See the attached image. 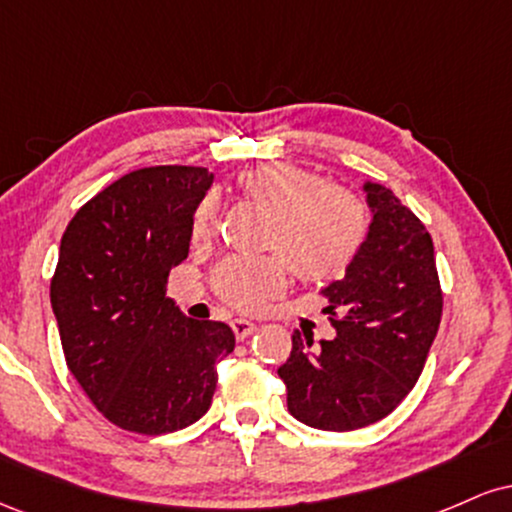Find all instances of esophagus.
<instances>
[{
	"instance_id": "34e87169",
	"label": "esophagus",
	"mask_w": 512,
	"mask_h": 512,
	"mask_svg": "<svg viewBox=\"0 0 512 512\" xmlns=\"http://www.w3.org/2000/svg\"><path fill=\"white\" fill-rule=\"evenodd\" d=\"M231 327H233V334H236V339H240V342H243V339H248L252 332H257L255 322L243 320V317H238V320H233Z\"/></svg>"
}]
</instances>
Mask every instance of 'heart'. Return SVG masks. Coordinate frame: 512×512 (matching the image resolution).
Returning <instances> with one entry per match:
<instances>
[{"label":"heart","mask_w":512,"mask_h":512,"mask_svg":"<svg viewBox=\"0 0 512 512\" xmlns=\"http://www.w3.org/2000/svg\"><path fill=\"white\" fill-rule=\"evenodd\" d=\"M238 187L250 202L269 211L264 248L280 255L231 257L216 269L214 286L228 305L257 310L289 284L293 274L305 284H332L354 267L370 233V211L349 187L325 182L315 170L291 161L245 168ZM219 204L204 197L192 214V240L214 236Z\"/></svg>","instance_id":"obj_1"}]
</instances>
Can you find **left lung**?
Wrapping results in <instances>:
<instances>
[{"label": "left lung", "instance_id": "obj_1", "mask_svg": "<svg viewBox=\"0 0 512 512\" xmlns=\"http://www.w3.org/2000/svg\"><path fill=\"white\" fill-rule=\"evenodd\" d=\"M370 233L354 267L322 296L337 337L293 332L279 368L291 416L320 431H356L399 407L436 339L440 291L433 240L395 192L366 182Z\"/></svg>", "mask_w": 512, "mask_h": 512}]
</instances>
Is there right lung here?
Listing matches in <instances>:
<instances>
[{
    "label": "right lung",
    "mask_w": 512,
    "mask_h": 512,
    "mask_svg": "<svg viewBox=\"0 0 512 512\" xmlns=\"http://www.w3.org/2000/svg\"><path fill=\"white\" fill-rule=\"evenodd\" d=\"M207 168L154 166L122 175L74 214L50 284L67 366L110 424L161 436L211 407L216 363L236 334L192 320L166 296L190 252Z\"/></svg>",
    "instance_id": "add662e5"
}]
</instances>
